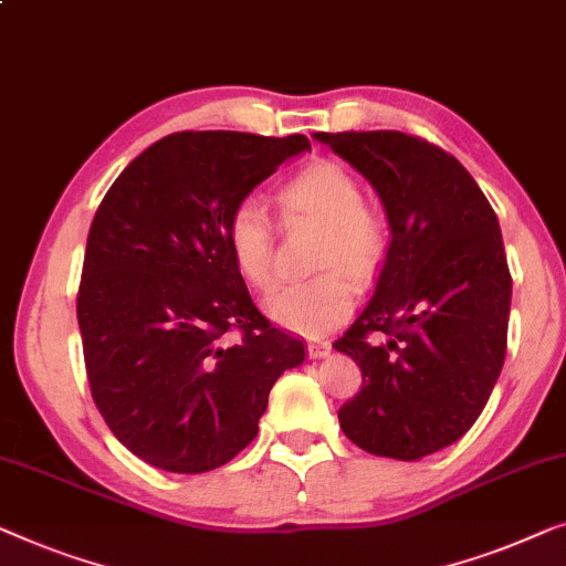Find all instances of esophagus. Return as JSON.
Instances as JSON below:
<instances>
[{"mask_svg": "<svg viewBox=\"0 0 566 566\" xmlns=\"http://www.w3.org/2000/svg\"><path fill=\"white\" fill-rule=\"evenodd\" d=\"M332 344L329 342H308V357L311 359H324L329 357Z\"/></svg>", "mask_w": 566, "mask_h": 566, "instance_id": "34e87169", "label": "esophagus"}]
</instances>
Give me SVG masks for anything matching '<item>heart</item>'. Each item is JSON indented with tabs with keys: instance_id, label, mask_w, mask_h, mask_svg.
<instances>
[{
	"instance_id": "1",
	"label": "heart",
	"mask_w": 566,
	"mask_h": 566,
	"mask_svg": "<svg viewBox=\"0 0 566 566\" xmlns=\"http://www.w3.org/2000/svg\"><path fill=\"white\" fill-rule=\"evenodd\" d=\"M291 217L326 227L322 268H342L311 281L281 283L265 296V314L283 329L322 337L339 326L355 306V281H370L388 248V229L378 211L365 207L363 186L337 163L322 160L298 174L283 191ZM227 244L244 281L268 285L275 273V240L268 203L242 196L227 219Z\"/></svg>"
}]
</instances>
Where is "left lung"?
Segmentation results:
<instances>
[{
    "label": "left lung",
    "instance_id": "1",
    "mask_svg": "<svg viewBox=\"0 0 566 566\" xmlns=\"http://www.w3.org/2000/svg\"><path fill=\"white\" fill-rule=\"evenodd\" d=\"M380 196L390 244L334 349L363 370L339 426L365 452L416 462L462 439L503 370L513 281L501 224L454 155L403 133H316Z\"/></svg>",
    "mask_w": 566,
    "mask_h": 566
}]
</instances>
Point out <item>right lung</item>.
Listing matches in <instances>:
<instances>
[{
  "instance_id": "obj_1",
  "label": "right lung",
  "mask_w": 566,
  "mask_h": 566,
  "mask_svg": "<svg viewBox=\"0 0 566 566\" xmlns=\"http://www.w3.org/2000/svg\"><path fill=\"white\" fill-rule=\"evenodd\" d=\"M308 150L303 135L176 133L137 155L96 209L76 303L88 385L114 437L158 470L227 464L255 439L275 380L306 359L252 303L227 219Z\"/></svg>"
}]
</instances>
